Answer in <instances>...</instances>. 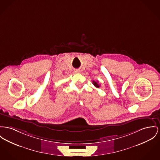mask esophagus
I'll list each match as a JSON object with an SVG mask.
<instances>
[{
	"label": "esophagus",
	"mask_w": 160,
	"mask_h": 160,
	"mask_svg": "<svg viewBox=\"0 0 160 160\" xmlns=\"http://www.w3.org/2000/svg\"><path fill=\"white\" fill-rule=\"evenodd\" d=\"M75 72H76V73H79V72H80V71L77 70H75Z\"/></svg>",
	"instance_id": "34e87169"
}]
</instances>
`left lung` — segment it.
Returning a JSON list of instances; mask_svg holds the SVG:
<instances>
[{
	"label": "left lung",
	"mask_w": 160,
	"mask_h": 160,
	"mask_svg": "<svg viewBox=\"0 0 160 160\" xmlns=\"http://www.w3.org/2000/svg\"><path fill=\"white\" fill-rule=\"evenodd\" d=\"M93 85H95L97 88H99L100 85L98 84V81L96 82V81H93Z\"/></svg>",
	"instance_id": "left-lung-1"
}]
</instances>
